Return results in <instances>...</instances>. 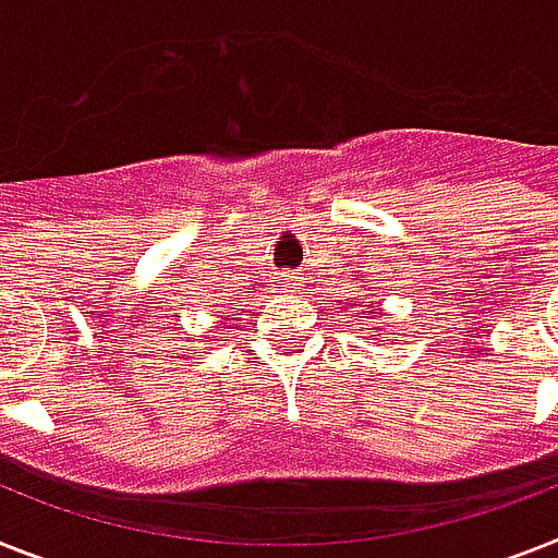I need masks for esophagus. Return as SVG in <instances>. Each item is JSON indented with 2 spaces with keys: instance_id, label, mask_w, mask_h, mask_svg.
Wrapping results in <instances>:
<instances>
[{
  "instance_id": "esophagus-1",
  "label": "esophagus",
  "mask_w": 558,
  "mask_h": 558,
  "mask_svg": "<svg viewBox=\"0 0 558 558\" xmlns=\"http://www.w3.org/2000/svg\"><path fill=\"white\" fill-rule=\"evenodd\" d=\"M276 282H279V284H276V288H279V290H290V288H293V284H296V276H293V274H282V276H279V279H276Z\"/></svg>"
}]
</instances>
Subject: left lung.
<instances>
[{
	"label": "left lung",
	"instance_id": "8db88e82",
	"mask_svg": "<svg viewBox=\"0 0 558 558\" xmlns=\"http://www.w3.org/2000/svg\"><path fill=\"white\" fill-rule=\"evenodd\" d=\"M365 313H371V311H365ZM365 319H367V316H365ZM373 333H376V328H373Z\"/></svg>",
	"mask_w": 558,
	"mask_h": 558
}]
</instances>
